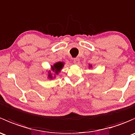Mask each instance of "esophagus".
Returning a JSON list of instances; mask_svg holds the SVG:
<instances>
[{
	"label": "esophagus",
	"instance_id": "obj_1",
	"mask_svg": "<svg viewBox=\"0 0 135 135\" xmlns=\"http://www.w3.org/2000/svg\"><path fill=\"white\" fill-rule=\"evenodd\" d=\"M73 62H74V65H78L80 63V59L78 58H75L73 60Z\"/></svg>",
	"mask_w": 135,
	"mask_h": 135
}]
</instances>
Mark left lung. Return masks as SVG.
<instances>
[{
	"label": "left lung",
	"instance_id": "8db88e82",
	"mask_svg": "<svg viewBox=\"0 0 135 135\" xmlns=\"http://www.w3.org/2000/svg\"><path fill=\"white\" fill-rule=\"evenodd\" d=\"M92 67V65H89V68H91Z\"/></svg>",
	"mask_w": 135,
	"mask_h": 135
}]
</instances>
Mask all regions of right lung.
<instances>
[{
  "mask_svg": "<svg viewBox=\"0 0 135 135\" xmlns=\"http://www.w3.org/2000/svg\"><path fill=\"white\" fill-rule=\"evenodd\" d=\"M64 66V62H55V64L54 65V66H51V70H52L53 72L54 73V76H53V74L51 73V72L50 70H49L47 72L48 73V75H47V77H48L49 79H53L55 78V74H58L59 73H60V71L61 70V69H62V67Z\"/></svg>",
  "mask_w": 135,
  "mask_h": 135,
  "instance_id": "add662e5",
  "label": "right lung"
}]
</instances>
